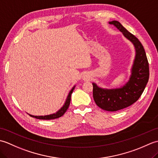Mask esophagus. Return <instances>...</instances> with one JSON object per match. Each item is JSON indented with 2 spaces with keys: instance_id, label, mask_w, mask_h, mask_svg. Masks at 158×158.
<instances>
[{
  "instance_id": "34e87169",
  "label": "esophagus",
  "mask_w": 158,
  "mask_h": 158,
  "mask_svg": "<svg viewBox=\"0 0 158 158\" xmlns=\"http://www.w3.org/2000/svg\"><path fill=\"white\" fill-rule=\"evenodd\" d=\"M82 78L83 80H85V81H89V80L91 79V75H90L88 73H85L83 75Z\"/></svg>"
}]
</instances>
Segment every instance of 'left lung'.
I'll list each match as a JSON object with an SVG mask.
<instances>
[{"label": "left lung", "instance_id": "1", "mask_svg": "<svg viewBox=\"0 0 158 158\" xmlns=\"http://www.w3.org/2000/svg\"><path fill=\"white\" fill-rule=\"evenodd\" d=\"M119 30L135 46L136 55L131 69L130 79L119 88H101L93 83V97L97 105L107 111H117L132 105L141 96L149 80V69L146 53L143 46L135 35L131 34L121 24L114 20L109 22Z\"/></svg>", "mask_w": 158, "mask_h": 158}]
</instances>
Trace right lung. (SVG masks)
Listing matches in <instances>:
<instances>
[{"mask_svg": "<svg viewBox=\"0 0 158 158\" xmlns=\"http://www.w3.org/2000/svg\"><path fill=\"white\" fill-rule=\"evenodd\" d=\"M75 88V85L73 87V88L70 90L68 96H67V98L66 100V102L64 104V105L62 107H61V109H60L59 110H58L56 113H53L51 114V115H44V116H36V115H28L30 116H31L32 117H34V118L36 119H56V118H59V117H62L64 114L65 113V112L68 109L69 106L70 105V98H71V94L73 92L74 89Z\"/></svg>", "mask_w": 158, "mask_h": 158, "instance_id": "obj_1", "label": "right lung"}]
</instances>
